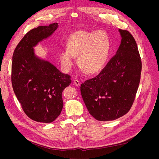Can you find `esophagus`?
<instances>
[{
	"mask_svg": "<svg viewBox=\"0 0 159 159\" xmlns=\"http://www.w3.org/2000/svg\"><path fill=\"white\" fill-rule=\"evenodd\" d=\"M73 83H74V84L76 86H80V82L77 79L74 80H73Z\"/></svg>",
	"mask_w": 159,
	"mask_h": 159,
	"instance_id": "1",
	"label": "esophagus"
}]
</instances>
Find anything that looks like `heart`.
Here are the masks:
<instances>
[{
    "mask_svg": "<svg viewBox=\"0 0 159 159\" xmlns=\"http://www.w3.org/2000/svg\"><path fill=\"white\" fill-rule=\"evenodd\" d=\"M111 49L110 39L102 30L79 31L71 35L66 44V50L59 52L58 58L62 68L69 71L73 66V57L88 74L101 71L106 66Z\"/></svg>",
    "mask_w": 159,
    "mask_h": 159,
    "instance_id": "obj_1",
    "label": "heart"
}]
</instances>
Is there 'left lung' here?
I'll list each match as a JSON object with an SVG mask.
<instances>
[{
	"instance_id": "left-lung-1",
	"label": "left lung",
	"mask_w": 159,
	"mask_h": 159,
	"mask_svg": "<svg viewBox=\"0 0 159 159\" xmlns=\"http://www.w3.org/2000/svg\"><path fill=\"white\" fill-rule=\"evenodd\" d=\"M115 55L97 77L80 86V93L89 114L97 120L110 121L126 114L139 88L142 62L137 45L126 30Z\"/></svg>"
}]
</instances>
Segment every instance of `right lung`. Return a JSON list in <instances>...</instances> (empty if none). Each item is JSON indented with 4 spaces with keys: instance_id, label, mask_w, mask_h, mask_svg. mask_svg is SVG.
<instances>
[{
    "instance_id": "obj_1",
    "label": "right lung",
    "mask_w": 159,
    "mask_h": 159,
    "mask_svg": "<svg viewBox=\"0 0 159 159\" xmlns=\"http://www.w3.org/2000/svg\"><path fill=\"white\" fill-rule=\"evenodd\" d=\"M58 24L40 26L28 32L16 46L12 58L11 82L14 93L24 113L43 123L53 122L63 107L62 91L71 82L44 58L35 54L34 48L51 36Z\"/></svg>"
}]
</instances>
